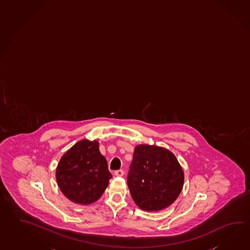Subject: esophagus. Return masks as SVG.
Masks as SVG:
<instances>
[{"instance_id": "obj_1", "label": "esophagus", "mask_w": 250, "mask_h": 250, "mask_svg": "<svg viewBox=\"0 0 250 250\" xmlns=\"http://www.w3.org/2000/svg\"><path fill=\"white\" fill-rule=\"evenodd\" d=\"M124 173H125V172H124L123 170H117V171L115 172V175H116V176H119V177H122L123 175H124Z\"/></svg>"}]
</instances>
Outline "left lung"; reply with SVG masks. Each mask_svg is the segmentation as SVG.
Returning a JSON list of instances; mask_svg holds the SVG:
<instances>
[{"mask_svg":"<svg viewBox=\"0 0 250 250\" xmlns=\"http://www.w3.org/2000/svg\"><path fill=\"white\" fill-rule=\"evenodd\" d=\"M177 158L167 148L141 144L134 148L127 185L135 204L145 211H159L173 204L184 186Z\"/></svg>","mask_w":250,"mask_h":250,"instance_id":"obj_1","label":"left lung"}]
</instances>
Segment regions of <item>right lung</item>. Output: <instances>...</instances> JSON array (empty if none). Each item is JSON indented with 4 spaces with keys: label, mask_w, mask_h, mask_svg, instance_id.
I'll return each instance as SVG.
<instances>
[{
    "label": "right lung",
    "mask_w": 250,
    "mask_h": 250,
    "mask_svg": "<svg viewBox=\"0 0 250 250\" xmlns=\"http://www.w3.org/2000/svg\"><path fill=\"white\" fill-rule=\"evenodd\" d=\"M112 178L97 141L82 140L66 151L56 169L62 193L77 204L89 205L102 197Z\"/></svg>",
    "instance_id": "1"
}]
</instances>
